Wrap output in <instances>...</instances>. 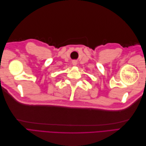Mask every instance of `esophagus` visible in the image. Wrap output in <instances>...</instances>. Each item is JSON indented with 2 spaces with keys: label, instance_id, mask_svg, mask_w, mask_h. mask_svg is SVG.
I'll return each instance as SVG.
<instances>
[{
  "label": "esophagus",
  "instance_id": "esophagus-1",
  "mask_svg": "<svg viewBox=\"0 0 146 146\" xmlns=\"http://www.w3.org/2000/svg\"><path fill=\"white\" fill-rule=\"evenodd\" d=\"M72 64L74 65V66H76L77 64V61H72Z\"/></svg>",
  "mask_w": 146,
  "mask_h": 146
}]
</instances>
